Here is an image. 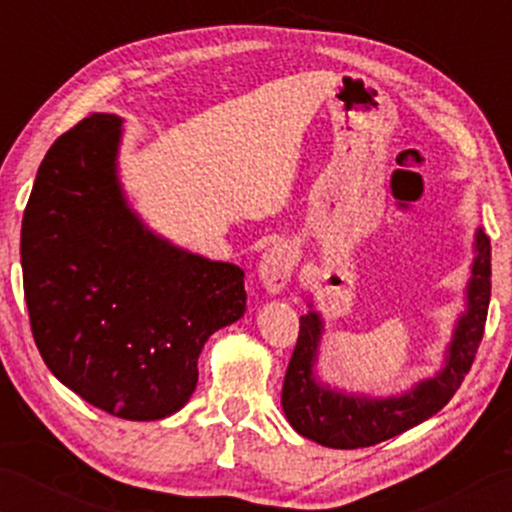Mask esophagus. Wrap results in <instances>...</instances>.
Masks as SVG:
<instances>
[{
  "instance_id": "obj_1",
  "label": "esophagus",
  "mask_w": 512,
  "mask_h": 512,
  "mask_svg": "<svg viewBox=\"0 0 512 512\" xmlns=\"http://www.w3.org/2000/svg\"><path fill=\"white\" fill-rule=\"evenodd\" d=\"M293 267H296V250L291 245H274L264 250L257 262V276L269 293H281L291 281Z\"/></svg>"
}]
</instances>
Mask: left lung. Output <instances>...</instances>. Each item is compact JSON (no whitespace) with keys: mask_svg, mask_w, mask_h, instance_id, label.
<instances>
[{"mask_svg":"<svg viewBox=\"0 0 512 512\" xmlns=\"http://www.w3.org/2000/svg\"><path fill=\"white\" fill-rule=\"evenodd\" d=\"M472 255L464 305L445 344L443 363L436 373L395 395H368L322 380L317 363L327 334L325 317L313 301L308 303L310 310L301 315L298 344L281 387V407L298 436L325 448H368L424 424L450 402L472 368L489 313L491 240L481 228L474 231Z\"/></svg>","mask_w":512,"mask_h":512,"instance_id":"left-lung-1","label":"left lung"}]
</instances>
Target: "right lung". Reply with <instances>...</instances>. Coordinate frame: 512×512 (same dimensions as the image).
I'll use <instances>...</instances> for the list:
<instances>
[{"label":"right lung","mask_w":512,"mask_h":512,"mask_svg":"<svg viewBox=\"0 0 512 512\" xmlns=\"http://www.w3.org/2000/svg\"><path fill=\"white\" fill-rule=\"evenodd\" d=\"M122 117L96 113L40 163L21 226L35 344L64 387L127 421L190 402L197 358L245 315V272L170 243L120 178Z\"/></svg>","instance_id":"add662e5"}]
</instances>
